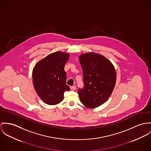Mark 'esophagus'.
Here are the masks:
<instances>
[{"instance_id": "34e87169", "label": "esophagus", "mask_w": 151, "mask_h": 151, "mask_svg": "<svg viewBox=\"0 0 151 151\" xmlns=\"http://www.w3.org/2000/svg\"><path fill=\"white\" fill-rule=\"evenodd\" d=\"M70 89L72 90H75L76 89V87L75 86H71L70 87Z\"/></svg>"}]
</instances>
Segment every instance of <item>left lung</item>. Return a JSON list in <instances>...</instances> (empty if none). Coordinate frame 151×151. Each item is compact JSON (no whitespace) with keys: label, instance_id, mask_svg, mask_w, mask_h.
<instances>
[{"label":"left lung","instance_id":"left-lung-1","mask_svg":"<svg viewBox=\"0 0 151 151\" xmlns=\"http://www.w3.org/2000/svg\"><path fill=\"white\" fill-rule=\"evenodd\" d=\"M84 87L78 90L82 104L95 109L106 102L114 90L116 75L113 64L103 55L88 52L79 56Z\"/></svg>","mask_w":151,"mask_h":151}]
</instances>
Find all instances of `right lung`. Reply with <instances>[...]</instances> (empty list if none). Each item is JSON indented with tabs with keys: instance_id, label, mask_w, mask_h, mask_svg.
<instances>
[{
	"instance_id": "1",
	"label": "right lung",
	"mask_w": 151,
	"mask_h": 151,
	"mask_svg": "<svg viewBox=\"0 0 151 151\" xmlns=\"http://www.w3.org/2000/svg\"><path fill=\"white\" fill-rule=\"evenodd\" d=\"M69 58L68 53L58 51L40 60L34 67L32 78L35 90L47 104H58L64 99V93L70 90L64 70Z\"/></svg>"
}]
</instances>
